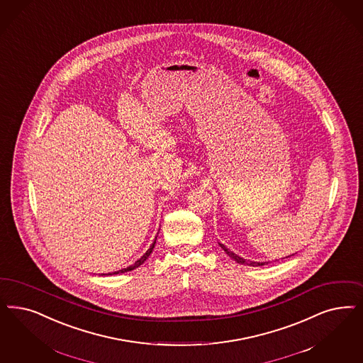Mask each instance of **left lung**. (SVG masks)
<instances>
[{"label":"left lung","mask_w":363,"mask_h":363,"mask_svg":"<svg viewBox=\"0 0 363 363\" xmlns=\"http://www.w3.org/2000/svg\"><path fill=\"white\" fill-rule=\"evenodd\" d=\"M218 245H220L223 250H225L226 255H228V256H229L232 260H235L236 263L245 264V265H250V267H260V265H265V264L271 263V262H250V260H245V259L240 257V256L236 255L235 252H232V250H228L224 244L218 242ZM291 256H294V255H291ZM291 256H286V257H291ZM276 262H277V260H276Z\"/></svg>","instance_id":"8db88e82"}]
</instances>
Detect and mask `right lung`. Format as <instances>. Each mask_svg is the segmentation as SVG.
Instances as JSON below:
<instances>
[{
	"label": "right lung",
	"mask_w": 363,
	"mask_h": 363,
	"mask_svg": "<svg viewBox=\"0 0 363 363\" xmlns=\"http://www.w3.org/2000/svg\"><path fill=\"white\" fill-rule=\"evenodd\" d=\"M157 238H158V235L155 236V238H154V242L151 244L150 248L149 250H146V253L140 257V259H138L137 262L133 264V265H130V267H127V268H122V269H119V271H116V272H113V274H106V275H118V274H125V272H128V271H133V269H135V268H138L139 265H142V264L145 263L146 262V259L150 256L151 252H152V250H154V245H155V241H157ZM104 275V274H103Z\"/></svg>",
	"instance_id": "obj_1"
}]
</instances>
